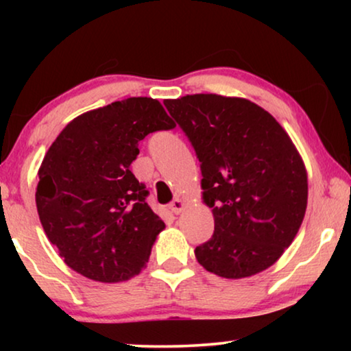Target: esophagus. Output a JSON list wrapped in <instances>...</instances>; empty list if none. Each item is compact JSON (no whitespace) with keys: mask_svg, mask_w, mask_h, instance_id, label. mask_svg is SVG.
<instances>
[{"mask_svg":"<svg viewBox=\"0 0 351 351\" xmlns=\"http://www.w3.org/2000/svg\"><path fill=\"white\" fill-rule=\"evenodd\" d=\"M184 208H185V201L182 199V198H176L169 204V209H171L172 214H180L182 210H184Z\"/></svg>","mask_w":351,"mask_h":351,"instance_id":"esophagus-1","label":"esophagus"}]
</instances>
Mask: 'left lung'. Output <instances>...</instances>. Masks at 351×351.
Returning a JSON list of instances; mask_svg holds the SVG:
<instances>
[{
    "mask_svg": "<svg viewBox=\"0 0 351 351\" xmlns=\"http://www.w3.org/2000/svg\"><path fill=\"white\" fill-rule=\"evenodd\" d=\"M201 162L214 234L195 249L214 275L241 280L271 267L294 241L308 203L299 150L267 110L243 97L166 99Z\"/></svg>",
    "mask_w": 351,
    "mask_h": 351,
    "instance_id": "1",
    "label": "left lung"
}]
</instances>
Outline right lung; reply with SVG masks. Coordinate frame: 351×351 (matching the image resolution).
<instances>
[{"label":"right lung","instance_id":"obj_1","mask_svg":"<svg viewBox=\"0 0 351 351\" xmlns=\"http://www.w3.org/2000/svg\"><path fill=\"white\" fill-rule=\"evenodd\" d=\"M172 128L156 99L129 97L80 114L52 142L38 169L36 209L71 270L121 282L147 267L166 225L129 167L138 142Z\"/></svg>","mask_w":351,"mask_h":351}]
</instances>
